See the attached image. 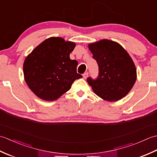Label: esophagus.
<instances>
[{"label":"esophagus","mask_w":157,"mask_h":157,"mask_svg":"<svg viewBox=\"0 0 157 157\" xmlns=\"http://www.w3.org/2000/svg\"><path fill=\"white\" fill-rule=\"evenodd\" d=\"M88 76V72H86V73H84V74H83V77H84V79L87 78Z\"/></svg>","instance_id":"34e87169"}]
</instances>
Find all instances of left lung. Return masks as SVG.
Instances as JSON below:
<instances>
[{
	"mask_svg": "<svg viewBox=\"0 0 157 157\" xmlns=\"http://www.w3.org/2000/svg\"><path fill=\"white\" fill-rule=\"evenodd\" d=\"M88 48L99 68L96 79H87L93 91L109 102L125 97L137 78L136 66L128 52L119 43L107 39L89 44Z\"/></svg>",
	"mask_w": 157,
	"mask_h": 157,
	"instance_id": "left-lung-1",
	"label": "left lung"
}]
</instances>
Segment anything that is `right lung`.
<instances>
[{"mask_svg": "<svg viewBox=\"0 0 157 157\" xmlns=\"http://www.w3.org/2000/svg\"><path fill=\"white\" fill-rule=\"evenodd\" d=\"M75 47V42L51 37L26 56L23 67L25 81L38 98L57 100L69 90L75 79L82 78L77 73L78 61L69 57Z\"/></svg>", "mask_w": 157, "mask_h": 157, "instance_id": "1", "label": "right lung"}]
</instances>
